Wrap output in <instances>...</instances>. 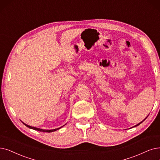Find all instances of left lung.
Wrapping results in <instances>:
<instances>
[{
  "instance_id": "left-lung-1",
  "label": "left lung",
  "mask_w": 160,
  "mask_h": 160,
  "mask_svg": "<svg viewBox=\"0 0 160 160\" xmlns=\"http://www.w3.org/2000/svg\"><path fill=\"white\" fill-rule=\"evenodd\" d=\"M147 117H148V116H147ZM147 118H145V119H144V120H142V122H141V123H138V124H137V125H136V126H134V127H136V126H138V125H139V124H141V123H142V122H144V120H146V119H147Z\"/></svg>"
}]
</instances>
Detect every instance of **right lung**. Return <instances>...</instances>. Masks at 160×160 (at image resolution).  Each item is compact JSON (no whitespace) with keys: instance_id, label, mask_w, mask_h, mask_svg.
I'll use <instances>...</instances> for the list:
<instances>
[{"instance_id":"obj_1","label":"right lung","mask_w":160,"mask_h":160,"mask_svg":"<svg viewBox=\"0 0 160 160\" xmlns=\"http://www.w3.org/2000/svg\"><path fill=\"white\" fill-rule=\"evenodd\" d=\"M24 123V125L25 126H27V128H30V129H34V130H37V131H42V132H47V133H50V132H53V131H56V130H58V129H59L61 128H62V127H61V128H57V129H50V130H48V129H40V128H34V127H31V126H28V125H27V124H25V123Z\"/></svg>"}]
</instances>
